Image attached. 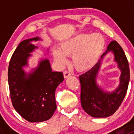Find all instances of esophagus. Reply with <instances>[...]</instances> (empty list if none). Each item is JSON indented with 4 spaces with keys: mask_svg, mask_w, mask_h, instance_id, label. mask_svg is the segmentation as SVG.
I'll list each match as a JSON object with an SVG mask.
<instances>
[{
    "mask_svg": "<svg viewBox=\"0 0 134 134\" xmlns=\"http://www.w3.org/2000/svg\"><path fill=\"white\" fill-rule=\"evenodd\" d=\"M70 75H71V73H70L68 71H65L63 72V76H64L65 78H67V77L69 76Z\"/></svg>",
    "mask_w": 134,
    "mask_h": 134,
    "instance_id": "1",
    "label": "esophagus"
}]
</instances>
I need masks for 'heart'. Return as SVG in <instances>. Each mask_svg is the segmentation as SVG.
Masks as SVG:
<instances>
[{"mask_svg": "<svg viewBox=\"0 0 134 134\" xmlns=\"http://www.w3.org/2000/svg\"><path fill=\"white\" fill-rule=\"evenodd\" d=\"M105 43L104 37L100 34H82L64 42L61 51L54 50V56L59 65L66 63V56H73L72 63L76 69L87 71L97 63Z\"/></svg>", "mask_w": 134, "mask_h": 134, "instance_id": "heart-1", "label": "heart"}]
</instances>
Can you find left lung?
Wrapping results in <instances>:
<instances>
[{
  "mask_svg": "<svg viewBox=\"0 0 134 134\" xmlns=\"http://www.w3.org/2000/svg\"><path fill=\"white\" fill-rule=\"evenodd\" d=\"M111 51L115 60L121 70L120 84L114 92H106L96 83V77L100 68L103 56ZM81 86L80 100L83 110L93 117H107L113 115L122 104L128 90L130 80V69L128 59L122 47L116 41H112L107 51L100 59L89 71L79 76Z\"/></svg>",
  "mask_w": 134,
  "mask_h": 134,
  "instance_id": "left-lung-1",
  "label": "left lung"
}]
</instances>
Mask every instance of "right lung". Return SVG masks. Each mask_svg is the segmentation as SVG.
I'll list each match as a JSON object with an SVG mask.
<instances>
[{
  "label": "right lung",
  "mask_w": 134,
  "mask_h": 134,
  "mask_svg": "<svg viewBox=\"0 0 134 134\" xmlns=\"http://www.w3.org/2000/svg\"><path fill=\"white\" fill-rule=\"evenodd\" d=\"M38 37L23 41L13 52L8 67V84L13 108L25 119L40 122L51 118L56 109L55 91L63 81L62 72L52 71L49 61L41 60L32 72L26 74L23 67L35 47L31 42Z\"/></svg>",
  "instance_id": "obj_1"
}]
</instances>
